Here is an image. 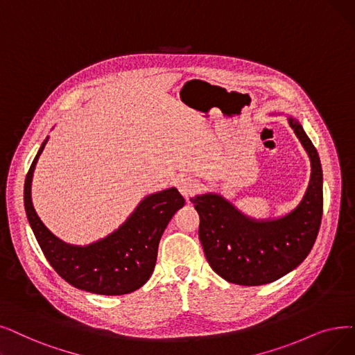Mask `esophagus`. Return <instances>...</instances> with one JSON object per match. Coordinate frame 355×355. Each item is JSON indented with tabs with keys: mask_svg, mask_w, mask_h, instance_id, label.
Masks as SVG:
<instances>
[{
	"mask_svg": "<svg viewBox=\"0 0 355 355\" xmlns=\"http://www.w3.org/2000/svg\"><path fill=\"white\" fill-rule=\"evenodd\" d=\"M177 189H178V191L181 193V196L187 200H189L194 196V194H197L198 193V190H200V187H198V184L194 181V180H191V178H181V180H178L177 181Z\"/></svg>",
	"mask_w": 355,
	"mask_h": 355,
	"instance_id": "34e87169",
	"label": "esophagus"
}]
</instances>
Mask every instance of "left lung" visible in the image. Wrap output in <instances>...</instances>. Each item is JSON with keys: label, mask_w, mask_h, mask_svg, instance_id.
Listing matches in <instances>:
<instances>
[{"label": "left lung", "mask_w": 355, "mask_h": 355, "mask_svg": "<svg viewBox=\"0 0 355 355\" xmlns=\"http://www.w3.org/2000/svg\"><path fill=\"white\" fill-rule=\"evenodd\" d=\"M284 116L311 159V180L295 209L277 218L255 219L219 193L190 198L200 216L198 239L205 255L214 272L229 283L261 286L279 280L303 263L319 232L323 207L320 159L299 120Z\"/></svg>", "instance_id": "left-lung-1"}]
</instances>
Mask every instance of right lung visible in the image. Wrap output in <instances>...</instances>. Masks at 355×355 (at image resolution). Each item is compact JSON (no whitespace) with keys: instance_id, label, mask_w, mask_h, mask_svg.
<instances>
[{"instance_id":"right-lung-1","label":"right lung","mask_w":355,"mask_h":355,"mask_svg":"<svg viewBox=\"0 0 355 355\" xmlns=\"http://www.w3.org/2000/svg\"><path fill=\"white\" fill-rule=\"evenodd\" d=\"M43 141L24 181L27 220L46 259L71 286L94 295L120 296L142 287L153 272L158 245L169 220L186 200L175 187L148 194L116 230L88 245H72L55 236L37 216L32 181Z\"/></svg>"}]
</instances>
